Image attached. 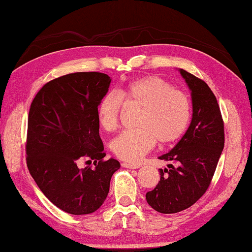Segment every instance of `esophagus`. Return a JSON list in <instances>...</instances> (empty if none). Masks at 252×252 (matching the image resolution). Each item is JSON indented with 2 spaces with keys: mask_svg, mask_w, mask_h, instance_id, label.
Segmentation results:
<instances>
[{
  "mask_svg": "<svg viewBox=\"0 0 252 252\" xmlns=\"http://www.w3.org/2000/svg\"><path fill=\"white\" fill-rule=\"evenodd\" d=\"M122 165L124 168H127V169H138V168H140L139 164H134V163H129V162H123Z\"/></svg>",
  "mask_w": 252,
  "mask_h": 252,
  "instance_id": "esophagus-1",
  "label": "esophagus"
}]
</instances>
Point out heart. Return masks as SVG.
Returning a JSON list of instances; mask_svg holds the SVG:
<instances>
[{"label": "heart", "instance_id": "obj_1", "mask_svg": "<svg viewBox=\"0 0 252 252\" xmlns=\"http://www.w3.org/2000/svg\"><path fill=\"white\" fill-rule=\"evenodd\" d=\"M140 106L136 125L138 128L123 131L112 141L111 148L116 157L136 162L159 144L178 140L191 120V101L185 94L163 79L155 75L132 80L107 93L97 104L96 116L104 130L113 131L118 126L122 105Z\"/></svg>", "mask_w": 252, "mask_h": 252}]
</instances>
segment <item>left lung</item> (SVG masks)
I'll return each instance as SVG.
<instances>
[{
  "instance_id": "8db88e82",
  "label": "left lung",
  "mask_w": 252,
  "mask_h": 252,
  "mask_svg": "<svg viewBox=\"0 0 252 252\" xmlns=\"http://www.w3.org/2000/svg\"><path fill=\"white\" fill-rule=\"evenodd\" d=\"M191 91L192 121L188 130L169 153L159 157L169 169L160 170V181L146 194L147 203L162 214L192 206L206 192L224 149L225 135L217 99L210 87L179 69Z\"/></svg>"
}]
</instances>
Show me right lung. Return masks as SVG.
I'll list each match as a JSON object with an SVG mask.
<instances>
[{"label":"right lung","mask_w":252,"mask_h":252,"mask_svg":"<svg viewBox=\"0 0 252 252\" xmlns=\"http://www.w3.org/2000/svg\"><path fill=\"white\" fill-rule=\"evenodd\" d=\"M112 79L105 73L75 72L46 83L28 114L27 168L38 188L57 207L72 215L91 214L110 191L121 163L104 161L97 104ZM96 168H79L83 159Z\"/></svg>","instance_id":"add662e5"}]
</instances>
